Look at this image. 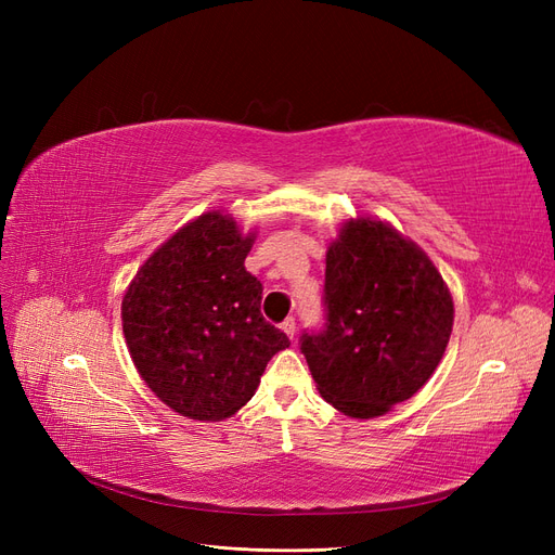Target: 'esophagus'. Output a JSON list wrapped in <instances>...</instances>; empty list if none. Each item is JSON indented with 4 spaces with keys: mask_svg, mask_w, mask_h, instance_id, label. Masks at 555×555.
<instances>
[{
    "mask_svg": "<svg viewBox=\"0 0 555 555\" xmlns=\"http://www.w3.org/2000/svg\"><path fill=\"white\" fill-rule=\"evenodd\" d=\"M282 331L287 333L289 338L294 340V335H296V319H294V317H287V319H284V322H282Z\"/></svg>",
    "mask_w": 555,
    "mask_h": 555,
    "instance_id": "obj_1",
    "label": "esophagus"
}]
</instances>
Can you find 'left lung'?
Here are the masks:
<instances>
[{
	"instance_id": "left-lung-1",
	"label": "left lung",
	"mask_w": 555,
	"mask_h": 555,
	"mask_svg": "<svg viewBox=\"0 0 555 555\" xmlns=\"http://www.w3.org/2000/svg\"><path fill=\"white\" fill-rule=\"evenodd\" d=\"M326 324L300 335L322 398L373 418L412 398L442 361L453 326L447 282L386 222L357 217L326 251Z\"/></svg>"
}]
</instances>
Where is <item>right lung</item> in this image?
<instances>
[{
  "mask_svg": "<svg viewBox=\"0 0 555 555\" xmlns=\"http://www.w3.org/2000/svg\"><path fill=\"white\" fill-rule=\"evenodd\" d=\"M255 233L212 210L178 229L139 268L122 298V331L139 375L173 412L220 422L255 396L289 338L261 314V282L245 271Z\"/></svg>",
  "mask_w": 555,
  "mask_h": 555,
  "instance_id": "right-lung-1",
  "label": "right lung"
}]
</instances>
